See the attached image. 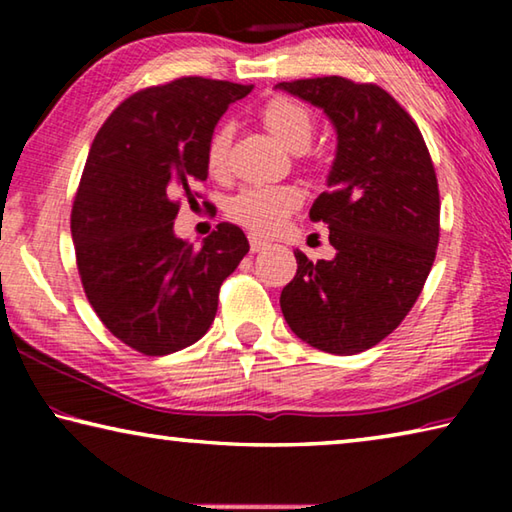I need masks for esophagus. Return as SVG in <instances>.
Instances as JSON below:
<instances>
[{"label": "esophagus", "mask_w": 512, "mask_h": 512, "mask_svg": "<svg viewBox=\"0 0 512 512\" xmlns=\"http://www.w3.org/2000/svg\"><path fill=\"white\" fill-rule=\"evenodd\" d=\"M266 248H268V241L250 235V250H253V253H259V250H266Z\"/></svg>", "instance_id": "esophagus-1"}]
</instances>
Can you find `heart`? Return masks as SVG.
Here are the masks:
<instances>
[{
	"label": "heart",
	"instance_id": "obj_1",
	"mask_svg": "<svg viewBox=\"0 0 512 512\" xmlns=\"http://www.w3.org/2000/svg\"><path fill=\"white\" fill-rule=\"evenodd\" d=\"M262 121L266 131L277 142L291 151H302L314 135V117L300 101L289 97H275L264 106ZM230 131L225 126L216 128L207 142L205 162L212 176H221L228 162ZM302 205V192L296 185H255L246 187L232 198L230 219L244 225L255 235H273L284 221Z\"/></svg>",
	"mask_w": 512,
	"mask_h": 512
}]
</instances>
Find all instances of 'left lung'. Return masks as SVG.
Masks as SVG:
<instances>
[{
  "label": "left lung",
  "mask_w": 512,
  "mask_h": 512,
  "mask_svg": "<svg viewBox=\"0 0 512 512\" xmlns=\"http://www.w3.org/2000/svg\"><path fill=\"white\" fill-rule=\"evenodd\" d=\"M275 88L323 110L336 131L327 192L309 210L336 255L314 264L296 250L282 314L311 348L357 354L402 323L427 282L440 235L436 171L420 128L379 85L323 76Z\"/></svg>",
  "instance_id": "1"
}]
</instances>
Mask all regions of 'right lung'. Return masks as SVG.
I'll return each instance as SVG.
<instances>
[{
  "instance_id": "right-lung-1",
  "label": "right lung",
  "mask_w": 512,
  "mask_h": 512,
  "mask_svg": "<svg viewBox=\"0 0 512 512\" xmlns=\"http://www.w3.org/2000/svg\"><path fill=\"white\" fill-rule=\"evenodd\" d=\"M253 85L185 76L128 97L90 146L72 207L76 264L92 309L121 343L164 357L210 329L225 277L248 253L219 223L203 246L176 237L180 196L207 178L205 151Z\"/></svg>"
}]
</instances>
